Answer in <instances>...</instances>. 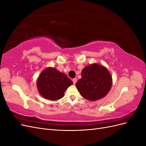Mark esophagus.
Returning a JSON list of instances; mask_svg holds the SVG:
<instances>
[{"label":"esophagus","mask_w":146,"mask_h":146,"mask_svg":"<svg viewBox=\"0 0 146 146\" xmlns=\"http://www.w3.org/2000/svg\"><path fill=\"white\" fill-rule=\"evenodd\" d=\"M77 81V79L76 78H73V79H72V82H73L74 85H75V84L76 83Z\"/></svg>","instance_id":"34e87169"}]
</instances>
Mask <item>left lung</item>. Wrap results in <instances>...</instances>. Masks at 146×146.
Instances as JSON below:
<instances>
[{
	"label": "left lung",
	"mask_w": 146,
	"mask_h": 146,
	"mask_svg": "<svg viewBox=\"0 0 146 146\" xmlns=\"http://www.w3.org/2000/svg\"><path fill=\"white\" fill-rule=\"evenodd\" d=\"M112 85L111 74L103 66L92 64L82 71V78L76 83V88L86 99L94 101L108 94Z\"/></svg>",
	"instance_id": "obj_1"
}]
</instances>
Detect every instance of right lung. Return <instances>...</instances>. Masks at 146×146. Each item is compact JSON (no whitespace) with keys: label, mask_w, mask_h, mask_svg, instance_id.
Returning a JSON list of instances; mask_svg holds the SVG:
<instances>
[{"label":"right lung","mask_w":146,"mask_h":146,"mask_svg":"<svg viewBox=\"0 0 146 146\" xmlns=\"http://www.w3.org/2000/svg\"><path fill=\"white\" fill-rule=\"evenodd\" d=\"M73 83L66 74L55 68H47L41 72L37 81L38 91L45 99L55 100L62 98L64 92Z\"/></svg>","instance_id":"1"}]
</instances>
